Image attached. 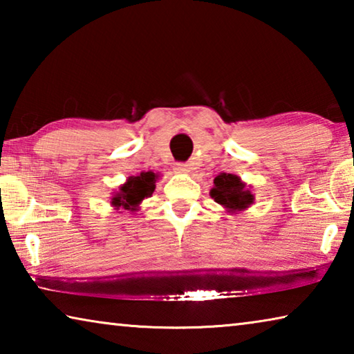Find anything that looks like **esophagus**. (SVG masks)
<instances>
[{
    "label": "esophagus",
    "mask_w": 354,
    "mask_h": 354,
    "mask_svg": "<svg viewBox=\"0 0 354 354\" xmlns=\"http://www.w3.org/2000/svg\"><path fill=\"white\" fill-rule=\"evenodd\" d=\"M175 171L176 173H187L189 171V165L184 162H176L175 164Z\"/></svg>",
    "instance_id": "34e87169"
}]
</instances>
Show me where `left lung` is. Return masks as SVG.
I'll return each instance as SVG.
<instances>
[{
	"label": "left lung",
	"instance_id": "1",
	"mask_svg": "<svg viewBox=\"0 0 354 354\" xmlns=\"http://www.w3.org/2000/svg\"><path fill=\"white\" fill-rule=\"evenodd\" d=\"M211 196L215 203L223 206L227 212L245 211L254 203V195L250 187L241 181V178L231 173H220L214 179Z\"/></svg>",
	"mask_w": 354,
	"mask_h": 354
}]
</instances>
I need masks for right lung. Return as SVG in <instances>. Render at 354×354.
I'll list each match as a JSON object with an SVG mask.
<instances>
[{
	"instance_id": "right-lung-1",
	"label": "right lung",
	"mask_w": 354,
	"mask_h": 354,
	"mask_svg": "<svg viewBox=\"0 0 354 354\" xmlns=\"http://www.w3.org/2000/svg\"><path fill=\"white\" fill-rule=\"evenodd\" d=\"M156 176L153 171H142L137 176H129L127 183L120 185L115 195L111 198L113 209H124V211H139L140 203L153 195L156 189Z\"/></svg>"
}]
</instances>
